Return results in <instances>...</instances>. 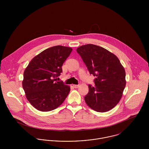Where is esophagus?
<instances>
[{
    "instance_id": "esophagus-1",
    "label": "esophagus",
    "mask_w": 149,
    "mask_h": 149,
    "mask_svg": "<svg viewBox=\"0 0 149 149\" xmlns=\"http://www.w3.org/2000/svg\"><path fill=\"white\" fill-rule=\"evenodd\" d=\"M73 86L74 88H77L78 87H79V85H73Z\"/></svg>"
}]
</instances>
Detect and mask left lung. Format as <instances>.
Listing matches in <instances>:
<instances>
[{"mask_svg": "<svg viewBox=\"0 0 149 149\" xmlns=\"http://www.w3.org/2000/svg\"><path fill=\"white\" fill-rule=\"evenodd\" d=\"M90 74L96 77L95 85H88L84 97L92 109L107 112L120 101L126 86V73L118 58L106 49L87 44L76 49Z\"/></svg>", "mask_w": 149, "mask_h": 149, "instance_id": "8db88e82", "label": "left lung"}]
</instances>
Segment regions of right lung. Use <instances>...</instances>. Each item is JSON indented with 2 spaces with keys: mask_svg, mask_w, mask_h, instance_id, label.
Returning <instances> with one entry per match:
<instances>
[{
  "mask_svg": "<svg viewBox=\"0 0 149 149\" xmlns=\"http://www.w3.org/2000/svg\"><path fill=\"white\" fill-rule=\"evenodd\" d=\"M72 49L54 46L34 57L23 73V88L30 103L37 109L47 112L60 106L68 95L70 87L56 78Z\"/></svg>",
  "mask_w": 149,
  "mask_h": 149,
  "instance_id": "1",
  "label": "right lung"
}]
</instances>
